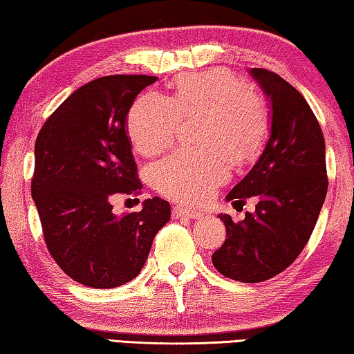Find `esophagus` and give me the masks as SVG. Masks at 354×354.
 I'll list each match as a JSON object with an SVG mask.
<instances>
[{
	"label": "esophagus",
	"instance_id": "1",
	"mask_svg": "<svg viewBox=\"0 0 354 354\" xmlns=\"http://www.w3.org/2000/svg\"><path fill=\"white\" fill-rule=\"evenodd\" d=\"M172 214L176 218H180V216H187V218H193V220H199L203 218V214L201 212H196V210H189V209H183L180 205H177V207H174Z\"/></svg>",
	"mask_w": 354,
	"mask_h": 354
}]
</instances>
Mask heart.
<instances>
[{"mask_svg":"<svg viewBox=\"0 0 354 354\" xmlns=\"http://www.w3.org/2000/svg\"><path fill=\"white\" fill-rule=\"evenodd\" d=\"M201 115V149H177L151 169L155 187L180 203L201 204L231 176L232 158H248L268 131L261 97L221 69L185 74L171 97L139 96L128 113L133 145L144 155L158 153L176 138L180 117Z\"/></svg>","mask_w":354,"mask_h":354,"instance_id":"1","label":"heart"}]
</instances>
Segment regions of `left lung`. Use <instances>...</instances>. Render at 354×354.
<instances>
[{
  "label": "left lung",
  "mask_w": 354,
  "mask_h": 354,
  "mask_svg": "<svg viewBox=\"0 0 354 354\" xmlns=\"http://www.w3.org/2000/svg\"><path fill=\"white\" fill-rule=\"evenodd\" d=\"M269 101V138L226 201L257 196L253 214L234 223L220 214L226 241L212 254L221 275L242 283L272 279L292 264L308 242L328 193L326 147L308 102L279 74L248 71Z\"/></svg>",
  "instance_id": "obj_1"
}]
</instances>
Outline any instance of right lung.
<instances>
[{"label":"right lung","mask_w":354,"mask_h":354,"mask_svg":"<svg viewBox=\"0 0 354 354\" xmlns=\"http://www.w3.org/2000/svg\"><path fill=\"white\" fill-rule=\"evenodd\" d=\"M153 75H106L71 93L35 144L31 196L48 252L71 279L91 288L128 283L142 270L153 239L171 220L155 196L118 216L117 196L142 188L127 129L129 109Z\"/></svg>","instance_id":"obj_1"}]
</instances>
